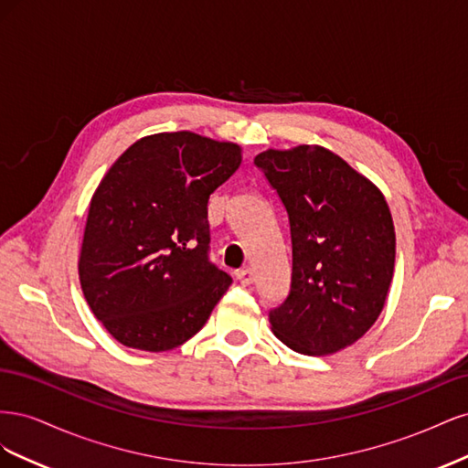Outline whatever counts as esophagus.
<instances>
[{"mask_svg": "<svg viewBox=\"0 0 468 468\" xmlns=\"http://www.w3.org/2000/svg\"><path fill=\"white\" fill-rule=\"evenodd\" d=\"M236 279L242 282V285H250V282L253 281V273H251V269H248V267H244V269H238L236 271Z\"/></svg>", "mask_w": 468, "mask_h": 468, "instance_id": "34e87169", "label": "esophagus"}]
</instances>
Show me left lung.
Segmentation results:
<instances>
[{"label": "left lung", "mask_w": 468, "mask_h": 468, "mask_svg": "<svg viewBox=\"0 0 468 468\" xmlns=\"http://www.w3.org/2000/svg\"><path fill=\"white\" fill-rule=\"evenodd\" d=\"M291 224V291L269 313L273 334L304 356L356 344L377 322L394 273L385 195L322 146L265 150L253 160Z\"/></svg>", "instance_id": "1"}]
</instances>
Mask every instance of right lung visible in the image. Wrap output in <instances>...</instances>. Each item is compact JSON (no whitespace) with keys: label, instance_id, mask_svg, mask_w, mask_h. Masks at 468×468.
Instances as JSON below:
<instances>
[{"label":"right lung","instance_id":"obj_1","mask_svg":"<svg viewBox=\"0 0 468 468\" xmlns=\"http://www.w3.org/2000/svg\"><path fill=\"white\" fill-rule=\"evenodd\" d=\"M242 148L189 131L136 140L95 189L78 271L119 344L167 351L199 332L232 277L208 260V197Z\"/></svg>","mask_w":468,"mask_h":468}]
</instances>
